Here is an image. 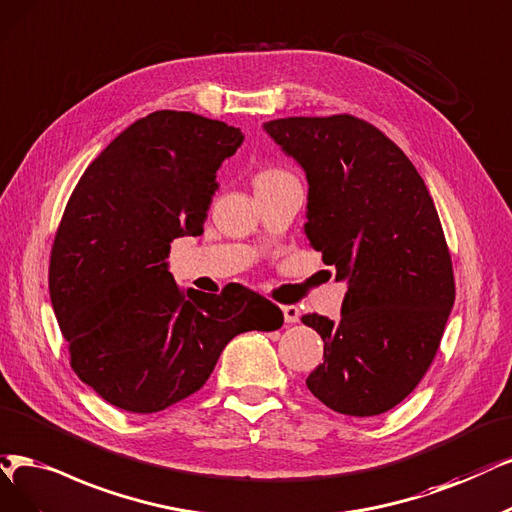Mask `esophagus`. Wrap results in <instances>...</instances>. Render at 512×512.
<instances>
[{
	"label": "esophagus",
	"instance_id": "34e87169",
	"mask_svg": "<svg viewBox=\"0 0 512 512\" xmlns=\"http://www.w3.org/2000/svg\"><path fill=\"white\" fill-rule=\"evenodd\" d=\"M282 314H285V323L293 325V323H299V308L297 306H282Z\"/></svg>",
	"mask_w": 512,
	"mask_h": 512
}]
</instances>
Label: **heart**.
I'll return each instance as SVG.
<instances>
[{
    "mask_svg": "<svg viewBox=\"0 0 512 512\" xmlns=\"http://www.w3.org/2000/svg\"><path fill=\"white\" fill-rule=\"evenodd\" d=\"M282 177H289V175H287V173H282V170H278V168H266V170H259V173L255 175V185L272 183V181L282 179Z\"/></svg>",
    "mask_w": 512,
    "mask_h": 512,
    "instance_id": "obj_1",
    "label": "heart"
}]
</instances>
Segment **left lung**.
Wrapping results in <instances>:
<instances>
[{
  "label": "left lung",
  "mask_w": 512,
  "mask_h": 512,
  "mask_svg": "<svg viewBox=\"0 0 512 512\" xmlns=\"http://www.w3.org/2000/svg\"><path fill=\"white\" fill-rule=\"evenodd\" d=\"M308 179L304 232L335 278L342 318L301 316L325 342L306 386L329 409L367 418L409 396L437 356L456 282L441 219L403 149L337 113L263 124Z\"/></svg>",
  "instance_id": "obj_1"
}]
</instances>
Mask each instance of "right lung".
<instances>
[{
  "label": "right lung",
  "instance_id": "1",
  "mask_svg": "<svg viewBox=\"0 0 512 512\" xmlns=\"http://www.w3.org/2000/svg\"><path fill=\"white\" fill-rule=\"evenodd\" d=\"M242 139L240 128L192 111H154L75 185L48 287L71 369L107 403L162 411L204 386L238 333L282 327L266 297L183 291L166 268L170 242L204 232L217 170Z\"/></svg>",
  "mask_w": 512,
  "mask_h": 512
}]
</instances>
